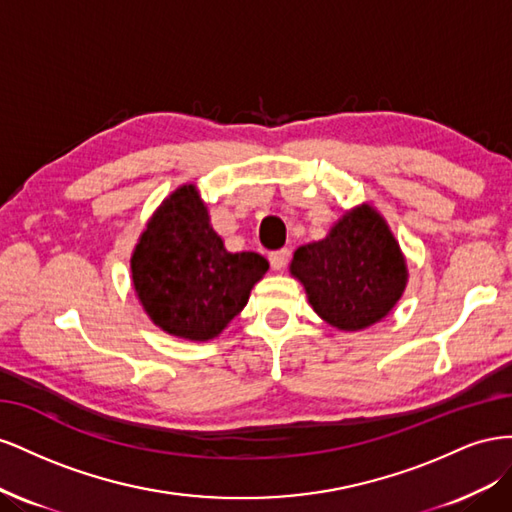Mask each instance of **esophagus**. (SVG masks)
<instances>
[{
	"instance_id": "obj_1",
	"label": "esophagus",
	"mask_w": 512,
	"mask_h": 512,
	"mask_svg": "<svg viewBox=\"0 0 512 512\" xmlns=\"http://www.w3.org/2000/svg\"><path fill=\"white\" fill-rule=\"evenodd\" d=\"M289 259V248H279V251L270 253V264L274 270H283Z\"/></svg>"
}]
</instances>
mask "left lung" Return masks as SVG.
<instances>
[{"instance_id": "obj_1", "label": "left lung", "mask_w": 512, "mask_h": 512, "mask_svg": "<svg viewBox=\"0 0 512 512\" xmlns=\"http://www.w3.org/2000/svg\"><path fill=\"white\" fill-rule=\"evenodd\" d=\"M289 272L304 285L313 311L347 332L384 319L407 283L399 242L369 203L345 212L324 240L300 246Z\"/></svg>"}]
</instances>
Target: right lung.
Here are the masks:
<instances>
[{"mask_svg":"<svg viewBox=\"0 0 512 512\" xmlns=\"http://www.w3.org/2000/svg\"><path fill=\"white\" fill-rule=\"evenodd\" d=\"M130 270L139 302L160 330L210 341L244 309L268 261L251 251L229 253L195 184H184L148 221Z\"/></svg>","mask_w":512,"mask_h":512,"instance_id":"right-lung-1","label":"right lung"}]
</instances>
